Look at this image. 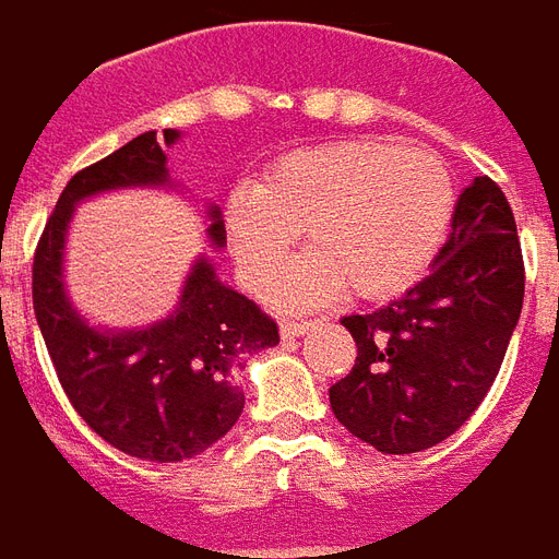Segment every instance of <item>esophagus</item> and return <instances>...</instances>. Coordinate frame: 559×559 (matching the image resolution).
I'll return each instance as SVG.
<instances>
[{
    "mask_svg": "<svg viewBox=\"0 0 559 559\" xmlns=\"http://www.w3.org/2000/svg\"><path fill=\"white\" fill-rule=\"evenodd\" d=\"M308 326H311V320H284L281 323V335L284 338H296V335H305Z\"/></svg>",
    "mask_w": 559,
    "mask_h": 559,
    "instance_id": "esophagus-1",
    "label": "esophagus"
}]
</instances>
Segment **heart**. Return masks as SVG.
<instances>
[{
  "mask_svg": "<svg viewBox=\"0 0 559 559\" xmlns=\"http://www.w3.org/2000/svg\"><path fill=\"white\" fill-rule=\"evenodd\" d=\"M455 212V182L425 148L392 140H341L278 158L257 188H236L224 233L254 290H269L290 263L296 233L308 260L278 284L290 302L399 296L425 275Z\"/></svg>",
  "mask_w": 559,
  "mask_h": 559,
  "instance_id": "heart-1",
  "label": "heart"
}]
</instances>
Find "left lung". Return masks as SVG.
Returning a JSON list of instances; mask_svg holds the SVG:
<instances>
[{
    "label": "left lung",
    "mask_w": 559,
    "mask_h": 559,
    "mask_svg": "<svg viewBox=\"0 0 559 559\" xmlns=\"http://www.w3.org/2000/svg\"><path fill=\"white\" fill-rule=\"evenodd\" d=\"M521 305L515 215L500 185L476 176L431 272L386 308L341 320L356 362L329 389L335 419L386 455L443 443L488 395Z\"/></svg>",
    "instance_id": "1"
}]
</instances>
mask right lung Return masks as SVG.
Here are the masks:
<instances>
[{
    "label": "right lung",
    "mask_w": 559,
    "mask_h": 559,
    "mask_svg": "<svg viewBox=\"0 0 559 559\" xmlns=\"http://www.w3.org/2000/svg\"><path fill=\"white\" fill-rule=\"evenodd\" d=\"M173 140L176 131H164V143ZM164 160L158 134L146 131L71 176L35 248L32 305L80 419L126 455L170 464L200 455L236 425L245 407L239 365L278 344V323L224 287L209 260L194 266L176 314L143 332H95L71 311L62 245L74 203L107 188L167 182ZM209 236L224 242L218 209H212Z\"/></svg>",
    "instance_id": "add662e5"
}]
</instances>
